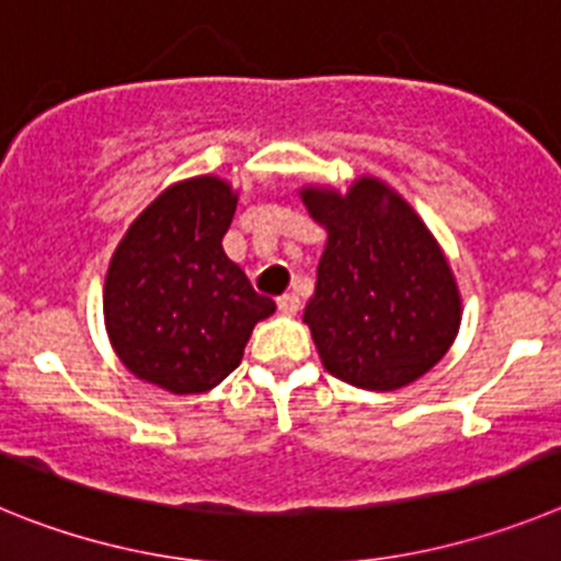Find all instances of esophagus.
<instances>
[{
    "instance_id": "esophagus-1",
    "label": "esophagus",
    "mask_w": 561,
    "mask_h": 561,
    "mask_svg": "<svg viewBox=\"0 0 561 561\" xmlns=\"http://www.w3.org/2000/svg\"><path fill=\"white\" fill-rule=\"evenodd\" d=\"M276 308H279V313L294 316V313H299L301 301H299V296H296V294H285V296H279V299H276Z\"/></svg>"
}]
</instances>
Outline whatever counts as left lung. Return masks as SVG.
<instances>
[{
    "mask_svg": "<svg viewBox=\"0 0 561 561\" xmlns=\"http://www.w3.org/2000/svg\"><path fill=\"white\" fill-rule=\"evenodd\" d=\"M301 199L328 228L305 321L330 375L362 389L407 387L440 362L460 328L451 267L396 192L362 178L344 197Z\"/></svg>",
    "mask_w": 561,
    "mask_h": 561,
    "instance_id": "obj_1",
    "label": "left lung"
}]
</instances>
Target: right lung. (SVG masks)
I'll use <instances>...</instances> for the list:
<instances>
[{"label": "right lung", "instance_id": "1", "mask_svg": "<svg viewBox=\"0 0 561 561\" xmlns=\"http://www.w3.org/2000/svg\"><path fill=\"white\" fill-rule=\"evenodd\" d=\"M237 197L217 178L165 188L110 262L104 319L138 378L194 396L240 367L253 324L276 310L222 251Z\"/></svg>", "mask_w": 561, "mask_h": 561}]
</instances>
